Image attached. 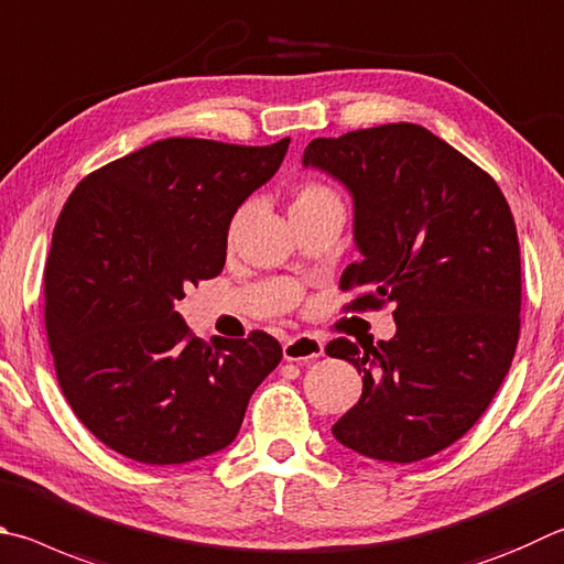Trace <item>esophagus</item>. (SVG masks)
Returning <instances> with one entry per match:
<instances>
[{"mask_svg":"<svg viewBox=\"0 0 564 564\" xmlns=\"http://www.w3.org/2000/svg\"><path fill=\"white\" fill-rule=\"evenodd\" d=\"M323 355V340L315 335H295L283 343V357L289 362H313Z\"/></svg>","mask_w":564,"mask_h":564,"instance_id":"34e87169","label":"esophagus"}]
</instances>
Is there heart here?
<instances>
[{
    "label": "heart",
    "instance_id": "b5f03b06",
    "mask_svg": "<svg viewBox=\"0 0 564 564\" xmlns=\"http://www.w3.org/2000/svg\"><path fill=\"white\" fill-rule=\"evenodd\" d=\"M321 202H337L335 192L327 189L325 184H317V182H305L299 187V192H295V199H293V209L299 207H313V204H321ZM243 219V209L237 212V217H234L231 221V231L239 227Z\"/></svg>",
    "mask_w": 564,
    "mask_h": 564
}]
</instances>
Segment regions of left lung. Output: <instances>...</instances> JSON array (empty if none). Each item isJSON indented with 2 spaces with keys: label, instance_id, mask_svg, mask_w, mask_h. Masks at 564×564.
I'll return each instance as SVG.
<instances>
[{
  "label": "left lung",
  "instance_id": "8db88e82",
  "mask_svg": "<svg viewBox=\"0 0 564 564\" xmlns=\"http://www.w3.org/2000/svg\"><path fill=\"white\" fill-rule=\"evenodd\" d=\"M355 202L343 291L350 311L394 305L392 340L327 343L352 362L362 397L337 419L343 446L412 464L458 442L513 362L520 335V247L513 214L488 172L414 122L315 138L303 155Z\"/></svg>",
  "mask_w": 564,
  "mask_h": 564
}]
</instances>
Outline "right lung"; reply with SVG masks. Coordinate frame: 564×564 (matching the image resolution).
I'll use <instances>...</instances> for the list:
<instances>
[{
    "mask_svg": "<svg viewBox=\"0 0 564 564\" xmlns=\"http://www.w3.org/2000/svg\"><path fill=\"white\" fill-rule=\"evenodd\" d=\"M289 142L158 140L70 192L44 271L46 335L61 392L112 452L150 466L221 452L281 362L263 330L202 343L175 303L221 273L231 217Z\"/></svg>",
    "mask_w": 564,
    "mask_h": 564,
    "instance_id": "right-lung-1",
    "label": "right lung"
}]
</instances>
